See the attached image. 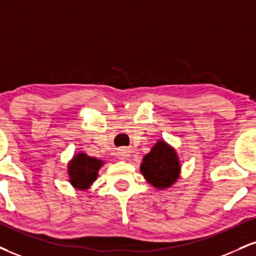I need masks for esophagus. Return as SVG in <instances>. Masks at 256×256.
Masks as SVG:
<instances>
[{"label": "esophagus", "instance_id": "34e87169", "mask_svg": "<svg viewBox=\"0 0 256 256\" xmlns=\"http://www.w3.org/2000/svg\"><path fill=\"white\" fill-rule=\"evenodd\" d=\"M116 156L120 160H126L130 156V150L128 148H120V149H118V152H116Z\"/></svg>", "mask_w": 256, "mask_h": 256}]
</instances>
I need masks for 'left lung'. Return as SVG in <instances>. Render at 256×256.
<instances>
[{
  "mask_svg": "<svg viewBox=\"0 0 256 256\" xmlns=\"http://www.w3.org/2000/svg\"><path fill=\"white\" fill-rule=\"evenodd\" d=\"M180 161L174 148L158 140L143 158L140 173L155 188H168L176 182L180 175Z\"/></svg>",
  "mask_w": 256,
  "mask_h": 256,
  "instance_id": "left-lung-1",
  "label": "left lung"
}]
</instances>
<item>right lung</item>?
Returning a JSON list of instances; mask_svg holds the SVG:
<instances>
[{
    "label": "right lung",
    "mask_w": 256,
    "mask_h": 256,
    "mask_svg": "<svg viewBox=\"0 0 256 256\" xmlns=\"http://www.w3.org/2000/svg\"><path fill=\"white\" fill-rule=\"evenodd\" d=\"M104 161L90 158L87 154L80 152L68 164L69 181L76 190H84L96 180L98 169L102 167Z\"/></svg>",
    "instance_id": "right-lung-1"
}]
</instances>
